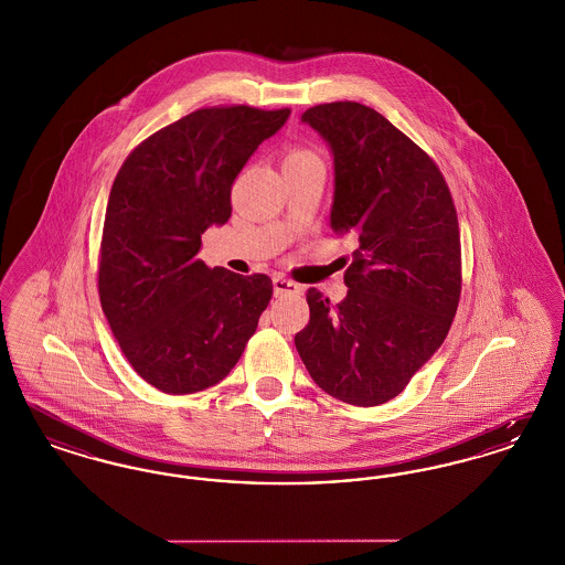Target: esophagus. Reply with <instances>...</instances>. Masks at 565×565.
Returning a JSON list of instances; mask_svg holds the SVG:
<instances>
[{
  "instance_id": "obj_1",
  "label": "esophagus",
  "mask_w": 565,
  "mask_h": 565,
  "mask_svg": "<svg viewBox=\"0 0 565 565\" xmlns=\"http://www.w3.org/2000/svg\"><path fill=\"white\" fill-rule=\"evenodd\" d=\"M273 290H275V296H284L296 295L300 288H298V284H295V281L286 279L284 275H277V277H273Z\"/></svg>"
}]
</instances>
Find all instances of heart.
I'll use <instances>...</instances> for the list:
<instances>
[{
	"instance_id": "b5f03b06",
	"label": "heart",
	"mask_w": 565,
	"mask_h": 565,
	"mask_svg": "<svg viewBox=\"0 0 565 565\" xmlns=\"http://www.w3.org/2000/svg\"><path fill=\"white\" fill-rule=\"evenodd\" d=\"M305 159H318V154H316L313 150H309V148H300V146H295V148H290V150L286 152L284 162L305 161Z\"/></svg>"
}]
</instances>
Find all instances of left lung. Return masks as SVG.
<instances>
[{
	"label": "left lung",
	"instance_id": "obj_1",
	"mask_svg": "<svg viewBox=\"0 0 565 565\" xmlns=\"http://www.w3.org/2000/svg\"><path fill=\"white\" fill-rule=\"evenodd\" d=\"M334 154L330 224L355 237L332 305L307 290L300 360L326 394L355 406L396 398L438 350L461 295V243L449 186L413 139L355 102L302 114Z\"/></svg>",
	"mask_w": 565,
	"mask_h": 565
}]
</instances>
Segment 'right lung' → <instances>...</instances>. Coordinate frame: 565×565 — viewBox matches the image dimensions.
<instances>
[{
	"instance_id": "obj_1",
	"label": "right lung",
	"mask_w": 565,
	"mask_h": 565,
	"mask_svg": "<svg viewBox=\"0 0 565 565\" xmlns=\"http://www.w3.org/2000/svg\"><path fill=\"white\" fill-rule=\"evenodd\" d=\"M290 109L201 108L146 137L111 190L97 288L135 373L164 394H194L233 371L273 296L269 275L196 258L231 217V189Z\"/></svg>"
}]
</instances>
